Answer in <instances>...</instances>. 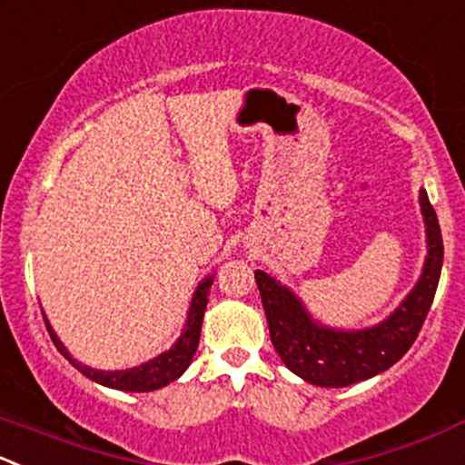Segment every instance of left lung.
Here are the masks:
<instances>
[{
  "mask_svg": "<svg viewBox=\"0 0 465 465\" xmlns=\"http://www.w3.org/2000/svg\"><path fill=\"white\" fill-rule=\"evenodd\" d=\"M420 206L430 247L422 277L395 313L377 327L361 331L322 327L311 320L302 302L286 286L256 270L254 279L268 318L270 341L288 371L309 384L341 389L389 371L409 352L430 313L443 268V236L425 191H420Z\"/></svg>",
  "mask_w": 465,
  "mask_h": 465,
  "instance_id": "left-lung-1",
  "label": "left lung"
}]
</instances>
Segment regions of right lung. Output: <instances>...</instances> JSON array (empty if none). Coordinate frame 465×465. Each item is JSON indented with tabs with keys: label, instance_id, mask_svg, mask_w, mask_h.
I'll return each mask as SVG.
<instances>
[{
	"label": "right lung",
	"instance_id": "obj_1",
	"mask_svg": "<svg viewBox=\"0 0 465 465\" xmlns=\"http://www.w3.org/2000/svg\"><path fill=\"white\" fill-rule=\"evenodd\" d=\"M213 283V279H204V282L197 286L195 295H193V304L191 311H188V320H186V329H183L182 338L173 345V350L168 352L159 354L152 361L143 363V366L132 368V371H94V368L84 366L76 359L70 357L63 342L58 341V336L54 333V329L49 327L47 318H45V324H47V331L52 336L54 345H56L58 352L72 363L79 372H84L85 377H90L97 384L108 386V389H118V391H134V393H147V391H156L161 386H168L170 381L179 380L183 375L188 366H191L193 357L197 352V345H200V331H202V320H204V311H206V302H209V288Z\"/></svg>",
	"mask_w": 465,
	"mask_h": 465
}]
</instances>
